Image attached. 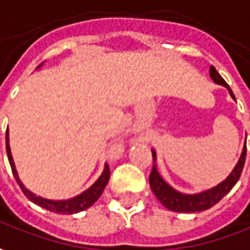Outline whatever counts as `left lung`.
Segmentation results:
<instances>
[{
    "mask_svg": "<svg viewBox=\"0 0 250 250\" xmlns=\"http://www.w3.org/2000/svg\"><path fill=\"white\" fill-rule=\"evenodd\" d=\"M209 73H210V79L213 82L219 84V85L226 87L228 92H229V95H231V98L235 99L231 88L228 87L227 83L224 82V79L220 76L219 72L214 69V66H210ZM152 156H153V166H152V171L149 174V185H151L152 192L159 199V202L165 208H167L168 210L180 211V213H196V211L210 209L211 206H214L223 196H226L232 189L234 185L237 184L239 177H241V173H242L244 165H245L246 141L235 167L232 168V171L228 174L227 178L224 181H221L220 184L216 185V187L209 188V189L202 191V192H198V194H183V192L174 189L171 185H168L162 178L159 171H158V166L155 165L156 163V152H155V149H152Z\"/></svg>",
    "mask_w": 250,
    "mask_h": 250,
    "instance_id": "obj_1",
    "label": "left lung"
}]
</instances>
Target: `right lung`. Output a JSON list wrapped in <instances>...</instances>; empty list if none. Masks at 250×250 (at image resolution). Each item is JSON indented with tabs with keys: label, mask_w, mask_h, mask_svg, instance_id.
<instances>
[{
	"label": "right lung",
	"mask_w": 250,
	"mask_h": 250,
	"mask_svg": "<svg viewBox=\"0 0 250 250\" xmlns=\"http://www.w3.org/2000/svg\"><path fill=\"white\" fill-rule=\"evenodd\" d=\"M42 65V63H41ZM40 65V66H41ZM39 66V67H40ZM37 67V69H39ZM6 153H8V159H9V165L12 167V173L18 184L21 187V189L23 191V194L26 195L31 202L39 205L41 208L47 209L49 211H54V213H59V214H73V213H79V211L85 210L88 209L90 206H92L94 203L98 201V198L102 195L105 187L108 184L109 177H110V170H109L108 165H105L102 174L99 176V178L91 185L88 189H85L84 192L80 195L70 198V199H62V201H54V199H47V198H42L39 195L33 194L30 189H27L24 185H23L22 180L19 178V174L16 171L15 167V162H13L12 153H11V146H9V131L6 130Z\"/></svg>",
	"instance_id": "right-lung-1"
}]
</instances>
